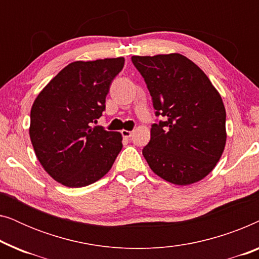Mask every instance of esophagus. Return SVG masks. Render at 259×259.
Masks as SVG:
<instances>
[{"label": "esophagus", "mask_w": 259, "mask_h": 259, "mask_svg": "<svg viewBox=\"0 0 259 259\" xmlns=\"http://www.w3.org/2000/svg\"><path fill=\"white\" fill-rule=\"evenodd\" d=\"M121 134H122L123 138H126V139H130V138L132 137L133 132H132V131H126V130H123L122 132H121Z\"/></svg>", "instance_id": "obj_1"}]
</instances>
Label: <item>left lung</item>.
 I'll return each instance as SVG.
<instances>
[{
  "label": "left lung",
  "mask_w": 259,
  "mask_h": 259,
  "mask_svg": "<svg viewBox=\"0 0 259 259\" xmlns=\"http://www.w3.org/2000/svg\"><path fill=\"white\" fill-rule=\"evenodd\" d=\"M153 101L151 140L143 154L152 171L175 185L205 178L226 143V112L221 94L203 70L182 54L132 56Z\"/></svg>",
  "instance_id": "1"
}]
</instances>
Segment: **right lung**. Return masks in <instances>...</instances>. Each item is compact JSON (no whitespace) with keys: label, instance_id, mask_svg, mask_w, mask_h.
<instances>
[{"label":"right lung","instance_id":"obj_1","mask_svg":"<svg viewBox=\"0 0 259 259\" xmlns=\"http://www.w3.org/2000/svg\"><path fill=\"white\" fill-rule=\"evenodd\" d=\"M123 63V58L72 62L35 99L31 144L42 167L62 185L83 187L98 182L121 151V134L93 122L105 111L109 86Z\"/></svg>","mask_w":259,"mask_h":259}]
</instances>
